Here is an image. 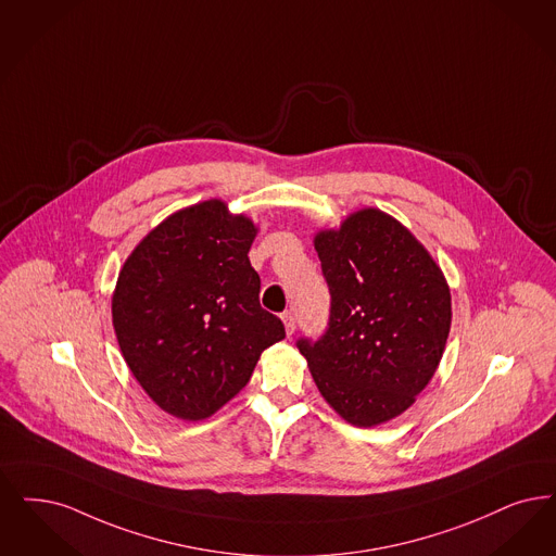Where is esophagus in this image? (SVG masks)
Here are the masks:
<instances>
[{
    "label": "esophagus",
    "mask_w": 556,
    "mask_h": 556,
    "mask_svg": "<svg viewBox=\"0 0 556 556\" xmlns=\"http://www.w3.org/2000/svg\"><path fill=\"white\" fill-rule=\"evenodd\" d=\"M283 323H286V331H288V334L295 331V316H293V312H283Z\"/></svg>",
    "instance_id": "obj_1"
}]
</instances>
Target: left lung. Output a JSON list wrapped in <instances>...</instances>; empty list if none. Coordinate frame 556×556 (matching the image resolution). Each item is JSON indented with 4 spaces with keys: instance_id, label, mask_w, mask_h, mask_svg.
<instances>
[{
    "instance_id": "left-lung-1",
    "label": "left lung",
    "mask_w": 556,
    "mask_h": 556,
    "mask_svg": "<svg viewBox=\"0 0 556 556\" xmlns=\"http://www.w3.org/2000/svg\"><path fill=\"white\" fill-rule=\"evenodd\" d=\"M331 293L318 339L295 341L334 412L377 426L405 412L434 375L451 293L424 245L393 217L364 208L314 240Z\"/></svg>"
}]
</instances>
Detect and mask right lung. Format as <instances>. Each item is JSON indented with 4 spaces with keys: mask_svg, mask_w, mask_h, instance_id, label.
Listing matches in <instances>:
<instances>
[{
    "mask_svg": "<svg viewBox=\"0 0 556 556\" xmlns=\"http://www.w3.org/2000/svg\"><path fill=\"white\" fill-rule=\"evenodd\" d=\"M254 225L206 200L161 223L117 277L113 329L140 387L161 409L202 420L238 395L268 345L286 337L258 302L248 250Z\"/></svg>",
    "mask_w": 556,
    "mask_h": 556,
    "instance_id": "1",
    "label": "right lung"
}]
</instances>
